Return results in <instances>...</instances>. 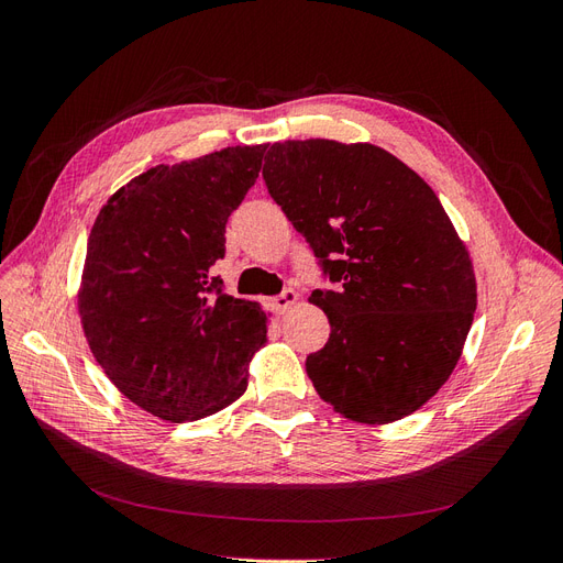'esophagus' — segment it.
Instances as JSON below:
<instances>
[{
	"mask_svg": "<svg viewBox=\"0 0 563 563\" xmlns=\"http://www.w3.org/2000/svg\"><path fill=\"white\" fill-rule=\"evenodd\" d=\"M298 302V294L294 291V288H286V291H282L279 296H275L269 300V305H272V310H275L277 314H286L288 310L294 308V305Z\"/></svg>",
	"mask_w": 563,
	"mask_h": 563,
	"instance_id": "1",
	"label": "esophagus"
}]
</instances>
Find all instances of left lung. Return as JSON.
<instances>
[{
    "label": "left lung",
    "instance_id": "left-lung-1",
    "mask_svg": "<svg viewBox=\"0 0 563 563\" xmlns=\"http://www.w3.org/2000/svg\"><path fill=\"white\" fill-rule=\"evenodd\" d=\"M263 178L335 284L310 296L331 323L305 362L317 395L356 422L411 416L449 380L476 310L470 253L439 197L371 143H275Z\"/></svg>",
    "mask_w": 563,
    "mask_h": 563
}]
</instances>
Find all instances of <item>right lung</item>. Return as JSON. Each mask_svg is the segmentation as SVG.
<instances>
[{"instance_id": "add662e5", "label": "right lung", "mask_w": 563, "mask_h": 563, "mask_svg": "<svg viewBox=\"0 0 563 563\" xmlns=\"http://www.w3.org/2000/svg\"><path fill=\"white\" fill-rule=\"evenodd\" d=\"M267 145L159 164L117 190L89 234L84 335L114 387L143 411L192 422L240 399L267 340L258 302L232 298L211 267Z\"/></svg>"}]
</instances>
